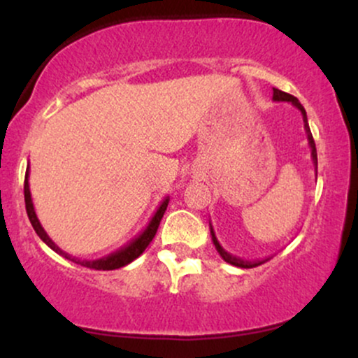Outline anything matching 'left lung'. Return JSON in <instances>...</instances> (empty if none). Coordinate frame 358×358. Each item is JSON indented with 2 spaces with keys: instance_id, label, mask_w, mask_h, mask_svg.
Wrapping results in <instances>:
<instances>
[{
  "instance_id": "1",
  "label": "left lung",
  "mask_w": 358,
  "mask_h": 358,
  "mask_svg": "<svg viewBox=\"0 0 358 358\" xmlns=\"http://www.w3.org/2000/svg\"><path fill=\"white\" fill-rule=\"evenodd\" d=\"M273 101H276V102H291V104H293L294 108H296V109L299 110V113H301L303 122H305V131H306L308 145H310V150H311V159H313L315 171H316V168H318V158H316V146H315L313 136H311L310 126H308V117H306V110H305V108H303L301 102H299V101L296 99V97L291 96V94H287V92H282V90H279V89H273ZM210 234H212V242H213V245H215L217 252H219L220 256H222V259H224L225 262H229V264L237 266V268H256V266L262 264V262L268 261V259H261V261H244V259L232 256V254H229L227 250H225V249L222 248V245L219 244V241H217V237H215V232H213L212 224H210Z\"/></svg>"
}]
</instances>
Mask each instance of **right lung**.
I'll use <instances>...</instances> for the list:
<instances>
[{
  "label": "right lung",
  "instance_id": "right-lung-1",
  "mask_svg": "<svg viewBox=\"0 0 358 358\" xmlns=\"http://www.w3.org/2000/svg\"><path fill=\"white\" fill-rule=\"evenodd\" d=\"M28 176H30V166H27V173H24V207H27V213H28V219H30L31 225H34L36 236L42 239L45 244L48 245V248L55 250L57 254H60V256H64L65 259H71V261H76L79 262L80 266H85V268H90V269H102V271H113V269H119L122 268V266L129 264V262H133L134 259L141 256L143 252H145V249L150 245V242L153 241L156 231H158V225L159 222L163 219V213H165L166 207H168V202H170V196H165V200H163L162 203H159V207L156 208L155 215L151 217V220L148 222V225L145 227V231H143L139 236L134 237L133 241L127 242L126 245H122L121 249L114 250V252H110L109 256H104L101 259H96V261H80V259H76L72 257L71 254L64 252L59 245L53 242L50 237H48V234L45 232V229L42 227V224H40L38 217H36L35 213V207H34V202H31V193H30V183H28Z\"/></svg>",
  "mask_w": 358,
  "mask_h": 358
}]
</instances>
